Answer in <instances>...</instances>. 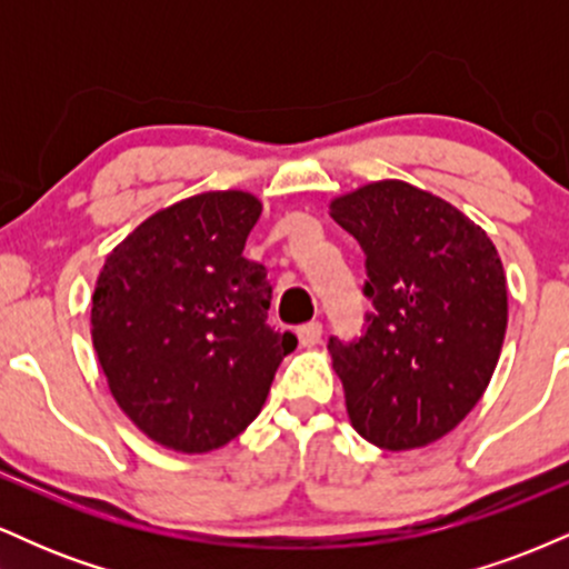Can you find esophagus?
<instances>
[{"label":"esophagus","instance_id":"1","mask_svg":"<svg viewBox=\"0 0 569 569\" xmlns=\"http://www.w3.org/2000/svg\"><path fill=\"white\" fill-rule=\"evenodd\" d=\"M321 335H323V326L318 323V321H310V323L299 326V329H297L299 342H302L305 348H312V345L321 342Z\"/></svg>","mask_w":569,"mask_h":569}]
</instances>
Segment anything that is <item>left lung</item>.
Segmentation results:
<instances>
[{"label":"left lung","mask_w":569,"mask_h":569,"mask_svg":"<svg viewBox=\"0 0 569 569\" xmlns=\"http://www.w3.org/2000/svg\"><path fill=\"white\" fill-rule=\"evenodd\" d=\"M367 257V329L329 337L350 422L375 447H428L466 420L498 367L508 291L498 248L447 200L375 181L331 202Z\"/></svg>","instance_id":"left-lung-1"}]
</instances>
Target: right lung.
I'll return each mask as SVG.
<instances>
[{
    "mask_svg": "<svg viewBox=\"0 0 569 569\" xmlns=\"http://www.w3.org/2000/svg\"><path fill=\"white\" fill-rule=\"evenodd\" d=\"M262 202L202 192L141 221L96 280L93 348L136 428L200 455L243 433L297 348L267 323L272 286L243 257Z\"/></svg>",
    "mask_w": 569,
    "mask_h": 569,
    "instance_id": "right-lung-1",
    "label": "right lung"
}]
</instances>
